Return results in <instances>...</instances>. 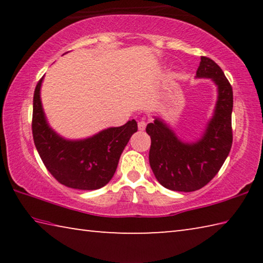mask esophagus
<instances>
[{
  "label": "esophagus",
  "instance_id": "obj_1",
  "mask_svg": "<svg viewBox=\"0 0 263 263\" xmlns=\"http://www.w3.org/2000/svg\"><path fill=\"white\" fill-rule=\"evenodd\" d=\"M146 125H147V123H146V121H145L144 118L140 119V121L138 122V128H139L140 131H144V130H145V127H146Z\"/></svg>",
  "mask_w": 263,
  "mask_h": 263
}]
</instances>
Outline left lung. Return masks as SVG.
<instances>
[{
	"label": "left lung",
	"instance_id": "1",
	"mask_svg": "<svg viewBox=\"0 0 263 263\" xmlns=\"http://www.w3.org/2000/svg\"><path fill=\"white\" fill-rule=\"evenodd\" d=\"M196 77L210 78L218 86L215 115L202 139L184 144L160 119L146 127L151 137L149 164L159 183L184 193L203 188L217 175L233 141L232 86L219 66L208 57H201Z\"/></svg>",
	"mask_w": 263,
	"mask_h": 263
}]
</instances>
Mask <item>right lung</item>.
<instances>
[{"instance_id":"right-lung-1","label":"right lung","mask_w":263,"mask_h":263,"mask_svg":"<svg viewBox=\"0 0 263 263\" xmlns=\"http://www.w3.org/2000/svg\"><path fill=\"white\" fill-rule=\"evenodd\" d=\"M39 80L33 94L32 136L39 155L52 176L66 186L95 190L112 179L119 158L137 132L135 119L119 127H110L91 138L79 141L65 140L47 125L41 101Z\"/></svg>"}]
</instances>
